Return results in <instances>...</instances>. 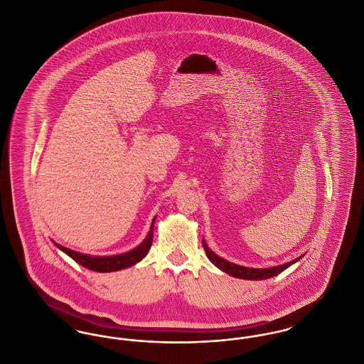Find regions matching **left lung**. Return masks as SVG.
I'll return each instance as SVG.
<instances>
[{"instance_id":"obj_1","label":"left lung","mask_w":364,"mask_h":364,"mask_svg":"<svg viewBox=\"0 0 364 364\" xmlns=\"http://www.w3.org/2000/svg\"><path fill=\"white\" fill-rule=\"evenodd\" d=\"M203 244V248L206 251V255H208V259L211 260L218 269H221L223 272H225L226 274L229 276H233L236 278H242V279H266V278L274 277L279 274L281 272H284L285 269H288L291 264H294V262L300 259L301 257L296 258L292 262H288V263H284V264H279L276 267H270V269H251V267H244V266H239V264H235V263H230L228 260L223 259L220 257H217L210 248L208 247V244L205 240H202Z\"/></svg>"}]
</instances>
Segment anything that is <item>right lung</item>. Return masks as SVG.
I'll use <instances>...</instances> for the list:
<instances>
[{"instance_id":"add662e5","label":"right lung","mask_w":364,"mask_h":364,"mask_svg":"<svg viewBox=\"0 0 364 364\" xmlns=\"http://www.w3.org/2000/svg\"><path fill=\"white\" fill-rule=\"evenodd\" d=\"M154 223H156V218L153 220L151 223V228H150V232L147 235V237L144 239V242H141L139 247H136L135 250L129 251V252H125L122 255H113V257H90V255H85V254H79V252H75L72 250H68L57 242H54L61 251H64L67 255H70L72 259L75 262H77L79 264L85 266L88 270H92V272H100V273H109V272H117V270H122L125 267H129V266H134L135 263H138L139 260L143 259L151 244H153V236H154Z\"/></svg>"}]
</instances>
